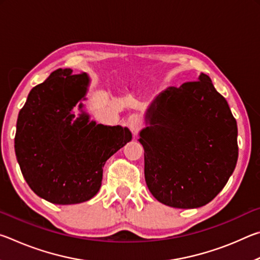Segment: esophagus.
<instances>
[{
  "label": "esophagus",
  "instance_id": "1",
  "mask_svg": "<svg viewBox=\"0 0 260 260\" xmlns=\"http://www.w3.org/2000/svg\"><path fill=\"white\" fill-rule=\"evenodd\" d=\"M127 125H128L129 129L133 132V133H136V132L141 129V127H142V120H141L139 117H131L128 119V122H127Z\"/></svg>",
  "mask_w": 260,
  "mask_h": 260
}]
</instances>
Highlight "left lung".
<instances>
[{
	"instance_id": "left-lung-1",
	"label": "left lung",
	"mask_w": 260,
	"mask_h": 260,
	"mask_svg": "<svg viewBox=\"0 0 260 260\" xmlns=\"http://www.w3.org/2000/svg\"><path fill=\"white\" fill-rule=\"evenodd\" d=\"M140 132L144 178L153 197L178 209L208 204L234 172L237 125L227 101L211 79L169 87L146 112Z\"/></svg>"
}]
</instances>
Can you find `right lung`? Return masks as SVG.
I'll use <instances>...</instances> for the list:
<instances>
[{"mask_svg": "<svg viewBox=\"0 0 260 260\" xmlns=\"http://www.w3.org/2000/svg\"><path fill=\"white\" fill-rule=\"evenodd\" d=\"M89 77L58 69L29 91L18 114L16 157L29 188L50 203L68 205L90 200L102 184L103 166L132 140L127 127L89 121L72 109L86 100Z\"/></svg>", "mask_w": 260, "mask_h": 260, "instance_id": "1", "label": "right lung"}]
</instances>
